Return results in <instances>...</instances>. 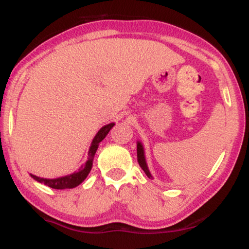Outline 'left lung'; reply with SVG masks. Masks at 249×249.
<instances>
[{
    "instance_id": "obj_1",
    "label": "left lung",
    "mask_w": 249,
    "mask_h": 249,
    "mask_svg": "<svg viewBox=\"0 0 249 249\" xmlns=\"http://www.w3.org/2000/svg\"><path fill=\"white\" fill-rule=\"evenodd\" d=\"M137 159H138L139 165H141V167L142 168V171H144L145 174H146L148 178H152V176H151L150 171H148V168H147L146 161H145L144 148H142L141 142H138V145H137Z\"/></svg>"
}]
</instances>
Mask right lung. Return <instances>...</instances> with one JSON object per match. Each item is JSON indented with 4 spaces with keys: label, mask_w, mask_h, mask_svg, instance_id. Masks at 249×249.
Returning a JSON list of instances; mask_svg holds the SVG:
<instances>
[{
    "label": "right lung",
    "mask_w": 249,
    "mask_h": 249,
    "mask_svg": "<svg viewBox=\"0 0 249 249\" xmlns=\"http://www.w3.org/2000/svg\"><path fill=\"white\" fill-rule=\"evenodd\" d=\"M113 125L115 124L111 123V124H107L105 125V126H103L101 130L98 131V133L96 134L95 139L92 141L90 150H89V158H88L87 164L79 168L78 172H75L70 174V176H65V177H62V178H57V179H44V178H39V177L33 176V174H30V176L35 180H37L38 182H43L44 185H47V186H49L51 188H55V190H68V188H73L78 186L83 180L87 178L88 174L90 173L91 167H92L93 159H95V153L97 148H98L99 142L107 137L108 131L113 127Z\"/></svg>",
    "instance_id": "right-lung-1"
}]
</instances>
